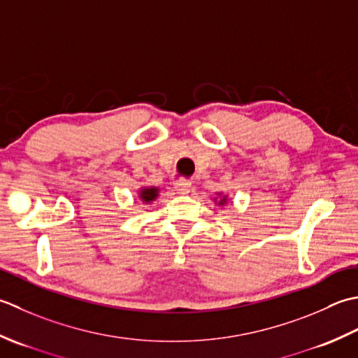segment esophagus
<instances>
[{
	"instance_id": "34e87169",
	"label": "esophagus",
	"mask_w": 358,
	"mask_h": 358,
	"mask_svg": "<svg viewBox=\"0 0 358 358\" xmlns=\"http://www.w3.org/2000/svg\"><path fill=\"white\" fill-rule=\"evenodd\" d=\"M174 189H176V192L179 193V194H188L189 192H192V184H189L188 180H178L176 184H174Z\"/></svg>"
}]
</instances>
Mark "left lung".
Instances as JSON below:
<instances>
[{"instance_id":"1","label":"left lung","mask_w":358,"mask_h":358,"mask_svg":"<svg viewBox=\"0 0 358 358\" xmlns=\"http://www.w3.org/2000/svg\"><path fill=\"white\" fill-rule=\"evenodd\" d=\"M213 202L217 203V207H225V203L229 202V194L216 193V196L213 198Z\"/></svg>"}]
</instances>
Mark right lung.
Here are the masks:
<instances>
[{
	"instance_id": "obj_1",
	"label": "right lung",
	"mask_w": 358,
	"mask_h": 358,
	"mask_svg": "<svg viewBox=\"0 0 358 358\" xmlns=\"http://www.w3.org/2000/svg\"><path fill=\"white\" fill-rule=\"evenodd\" d=\"M159 192H160V188L159 187H155V185H151V187H141L137 189V196H138V199L142 201V203H151V202H155L156 199H157V196H159Z\"/></svg>"
}]
</instances>
